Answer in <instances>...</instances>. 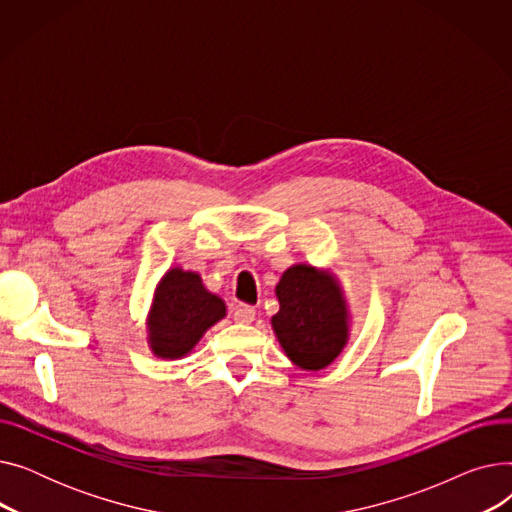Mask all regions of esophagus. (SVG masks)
Returning a JSON list of instances; mask_svg holds the SVG:
<instances>
[{"mask_svg":"<svg viewBox=\"0 0 512 512\" xmlns=\"http://www.w3.org/2000/svg\"><path fill=\"white\" fill-rule=\"evenodd\" d=\"M234 319L238 321V324H251V321L255 319V307L245 305V303L234 305Z\"/></svg>","mask_w":512,"mask_h":512,"instance_id":"obj_1","label":"esophagus"}]
</instances>
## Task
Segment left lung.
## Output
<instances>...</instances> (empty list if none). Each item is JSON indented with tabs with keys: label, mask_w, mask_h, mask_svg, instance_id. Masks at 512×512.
I'll use <instances>...</instances> for the list:
<instances>
[{
	"label": "left lung",
	"mask_w": 512,
	"mask_h": 512,
	"mask_svg": "<svg viewBox=\"0 0 512 512\" xmlns=\"http://www.w3.org/2000/svg\"><path fill=\"white\" fill-rule=\"evenodd\" d=\"M276 297L280 311L272 328L286 357L305 371L332 365L351 336V313L338 276L309 263L290 265Z\"/></svg>",
	"instance_id": "left-lung-1"
}]
</instances>
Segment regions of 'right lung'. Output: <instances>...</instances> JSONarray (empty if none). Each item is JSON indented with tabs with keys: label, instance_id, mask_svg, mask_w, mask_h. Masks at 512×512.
<instances>
[{
	"label": "right lung",
	"instance_id": "add662e5",
	"mask_svg": "<svg viewBox=\"0 0 512 512\" xmlns=\"http://www.w3.org/2000/svg\"><path fill=\"white\" fill-rule=\"evenodd\" d=\"M226 317V303L209 292L197 272L170 267L153 290L147 342L159 359H182L203 334Z\"/></svg>",
	"mask_w": 512,
	"mask_h": 512
}]
</instances>
